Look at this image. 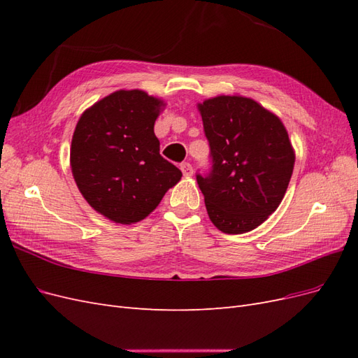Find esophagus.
<instances>
[{
    "mask_svg": "<svg viewBox=\"0 0 358 358\" xmlns=\"http://www.w3.org/2000/svg\"><path fill=\"white\" fill-rule=\"evenodd\" d=\"M180 170H182V173H183V176H187V178L192 176V173H194L192 166L189 164V162H182V164H180Z\"/></svg>",
    "mask_w": 358,
    "mask_h": 358,
    "instance_id": "34e87169",
    "label": "esophagus"
}]
</instances>
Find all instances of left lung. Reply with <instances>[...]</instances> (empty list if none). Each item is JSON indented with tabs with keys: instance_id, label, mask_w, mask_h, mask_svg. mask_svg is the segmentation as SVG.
Instances as JSON below:
<instances>
[{
	"instance_id": "8db88e82",
	"label": "left lung",
	"mask_w": 358,
	"mask_h": 358,
	"mask_svg": "<svg viewBox=\"0 0 358 358\" xmlns=\"http://www.w3.org/2000/svg\"><path fill=\"white\" fill-rule=\"evenodd\" d=\"M209 140L212 169L197 175L216 229L242 234L262 225L282 201L294 169V149L280 119L242 95L197 104Z\"/></svg>"
}]
</instances>
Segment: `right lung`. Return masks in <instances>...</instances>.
I'll use <instances>...</instances> for the list:
<instances>
[{
  "instance_id": "obj_1",
  "label": "right lung",
  "mask_w": 358,
  "mask_h": 358,
  "mask_svg": "<svg viewBox=\"0 0 358 358\" xmlns=\"http://www.w3.org/2000/svg\"><path fill=\"white\" fill-rule=\"evenodd\" d=\"M164 101L140 90H119L86 109L76 125L70 166L91 208L116 224L155 210L182 171L159 155L154 133Z\"/></svg>"
}]
</instances>
